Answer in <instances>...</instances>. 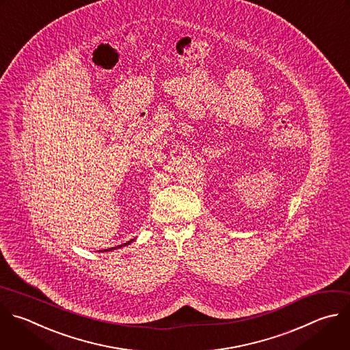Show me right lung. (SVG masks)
Segmentation results:
<instances>
[{
    "label": "right lung",
    "instance_id": "add662e5",
    "mask_svg": "<svg viewBox=\"0 0 350 350\" xmlns=\"http://www.w3.org/2000/svg\"><path fill=\"white\" fill-rule=\"evenodd\" d=\"M135 239H132V241H129L128 243H124V245H121V246H116V247H111V249H107V250H104V252H111V250H115V249H120V247H124V246H128V245H131L132 242H133Z\"/></svg>",
    "mask_w": 350,
    "mask_h": 350
}]
</instances>
